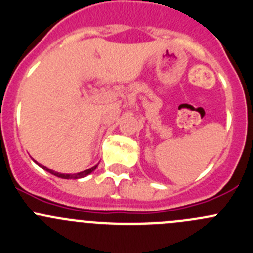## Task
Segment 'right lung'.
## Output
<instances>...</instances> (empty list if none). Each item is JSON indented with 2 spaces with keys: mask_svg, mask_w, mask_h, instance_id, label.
Instances as JSON below:
<instances>
[{
  "mask_svg": "<svg viewBox=\"0 0 253 253\" xmlns=\"http://www.w3.org/2000/svg\"><path fill=\"white\" fill-rule=\"evenodd\" d=\"M40 167L42 168V169H44L45 171L50 172V174H52V175H54V176H57V177H61V179H82V177H85V176H88V175L90 174V172H93V171H94V170L97 169V167H98V165H95V167H92V168H90V169H86V170H84V171L77 172V174H61V172L53 171V170L48 169L47 167H43V165H40Z\"/></svg>",
  "mask_w": 253,
  "mask_h": 253,
  "instance_id": "1",
  "label": "right lung"
}]
</instances>
